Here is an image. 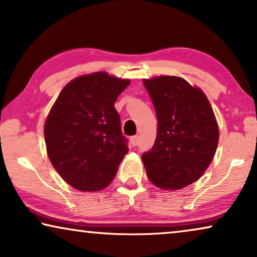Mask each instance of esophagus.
Masks as SVG:
<instances>
[{"label": "esophagus", "mask_w": 257, "mask_h": 257, "mask_svg": "<svg viewBox=\"0 0 257 257\" xmlns=\"http://www.w3.org/2000/svg\"><path fill=\"white\" fill-rule=\"evenodd\" d=\"M138 142H139V137L138 136H133V137H131V139H130V143H131L132 146L138 145Z\"/></svg>", "instance_id": "34e87169"}]
</instances>
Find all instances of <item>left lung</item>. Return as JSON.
<instances>
[{
  "mask_svg": "<svg viewBox=\"0 0 257 257\" xmlns=\"http://www.w3.org/2000/svg\"><path fill=\"white\" fill-rule=\"evenodd\" d=\"M158 119L154 145L142 156L147 178L163 189L184 188L212 163L219 127L206 94L180 77L144 79Z\"/></svg>",
  "mask_w": 257,
  "mask_h": 257,
  "instance_id": "left-lung-1",
  "label": "left lung"
}]
</instances>
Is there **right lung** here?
<instances>
[{
	"label": "right lung",
	"instance_id": "obj_1",
	"mask_svg": "<svg viewBox=\"0 0 257 257\" xmlns=\"http://www.w3.org/2000/svg\"><path fill=\"white\" fill-rule=\"evenodd\" d=\"M128 85L106 72L77 77L51 107L44 125L48 156L73 188L96 192L113 180L128 152L114 103Z\"/></svg>",
	"mask_w": 257,
	"mask_h": 257
}]
</instances>
